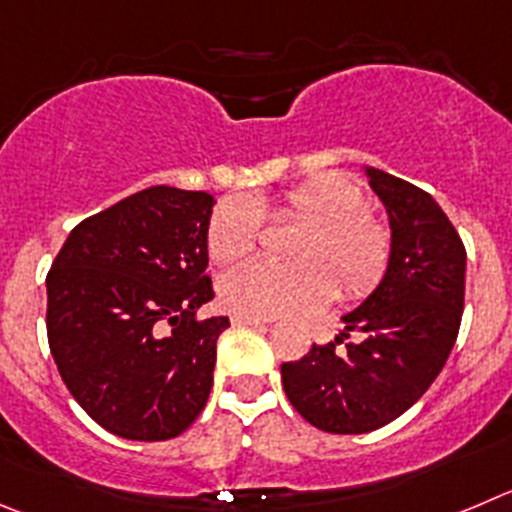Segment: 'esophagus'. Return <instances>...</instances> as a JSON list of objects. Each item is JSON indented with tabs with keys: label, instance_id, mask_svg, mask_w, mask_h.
Wrapping results in <instances>:
<instances>
[{
	"label": "esophagus",
	"instance_id": "34e87169",
	"mask_svg": "<svg viewBox=\"0 0 512 512\" xmlns=\"http://www.w3.org/2000/svg\"><path fill=\"white\" fill-rule=\"evenodd\" d=\"M232 323H234V326H265V323H270V321H267V318H260V315L234 313Z\"/></svg>",
	"mask_w": 512,
	"mask_h": 512
}]
</instances>
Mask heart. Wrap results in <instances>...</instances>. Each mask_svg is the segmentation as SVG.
Masks as SVG:
<instances>
[{
    "label": "heart",
    "mask_w": 512,
    "mask_h": 512,
    "mask_svg": "<svg viewBox=\"0 0 512 512\" xmlns=\"http://www.w3.org/2000/svg\"><path fill=\"white\" fill-rule=\"evenodd\" d=\"M300 219L290 257L298 262L250 260L219 278V300L242 315H305L336 298H369L386 278L394 237L369 209L364 186L346 174H318L267 207L247 197H224L207 222V252L217 265L245 260L262 237V214Z\"/></svg>",
    "instance_id": "obj_1"
}]
</instances>
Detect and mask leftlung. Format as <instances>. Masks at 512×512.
I'll list each match as a JSON object with an SVG mask.
<instances>
[{"label": "left lung", "instance_id": "1", "mask_svg": "<svg viewBox=\"0 0 512 512\" xmlns=\"http://www.w3.org/2000/svg\"><path fill=\"white\" fill-rule=\"evenodd\" d=\"M366 174L389 212V272L343 315L346 333L280 366L295 412L331 434L374 432L419 401L455 346L465 308L467 252L442 207L399 176ZM351 330L361 342L347 341Z\"/></svg>", "mask_w": 512, "mask_h": 512}]
</instances>
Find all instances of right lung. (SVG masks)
I'll return each instance as SVG.
<instances>
[{"instance_id": "right-lung-1", "label": "right lung", "mask_w": 512, "mask_h": 512, "mask_svg": "<svg viewBox=\"0 0 512 512\" xmlns=\"http://www.w3.org/2000/svg\"><path fill=\"white\" fill-rule=\"evenodd\" d=\"M207 191L148 186L83 219L47 272V341L90 419L136 442L191 427L212 391L227 318L214 298Z\"/></svg>"}]
</instances>
